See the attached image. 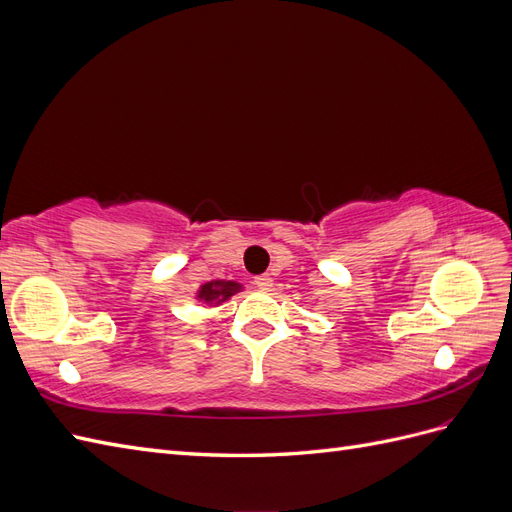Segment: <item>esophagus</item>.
I'll return each instance as SVG.
<instances>
[{"label": "esophagus", "mask_w": 512, "mask_h": 512, "mask_svg": "<svg viewBox=\"0 0 512 512\" xmlns=\"http://www.w3.org/2000/svg\"><path fill=\"white\" fill-rule=\"evenodd\" d=\"M254 284H256V288H260V290H269V288L273 286V280H271V275H258L256 280H254Z\"/></svg>", "instance_id": "34e87169"}]
</instances>
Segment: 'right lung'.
Instances as JSON below:
<instances>
[{
  "instance_id": "obj_1",
  "label": "right lung",
  "mask_w": 512,
  "mask_h": 512,
  "mask_svg": "<svg viewBox=\"0 0 512 512\" xmlns=\"http://www.w3.org/2000/svg\"><path fill=\"white\" fill-rule=\"evenodd\" d=\"M241 284L239 282H232V280H213V282H207L198 288L196 292V299L200 303H207L209 307L213 305H220L224 301H228L232 294L241 292Z\"/></svg>"
}]
</instances>
